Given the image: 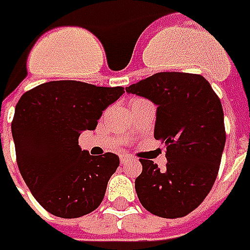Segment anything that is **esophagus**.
Returning a JSON list of instances; mask_svg holds the SVG:
<instances>
[{
    "label": "esophagus",
    "mask_w": 250,
    "mask_h": 250,
    "mask_svg": "<svg viewBox=\"0 0 250 250\" xmlns=\"http://www.w3.org/2000/svg\"><path fill=\"white\" fill-rule=\"evenodd\" d=\"M130 159H132V156H130V155H128V153H121V155H120V162H121V164L128 163Z\"/></svg>",
    "instance_id": "1"
}]
</instances>
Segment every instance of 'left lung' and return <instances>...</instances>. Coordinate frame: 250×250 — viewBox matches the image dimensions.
<instances>
[{
    "label": "left lung",
    "instance_id": "1",
    "mask_svg": "<svg viewBox=\"0 0 250 250\" xmlns=\"http://www.w3.org/2000/svg\"><path fill=\"white\" fill-rule=\"evenodd\" d=\"M157 106L155 139L166 144L167 166L141 159L134 182L141 205L157 217L180 218L201 205L218 175L225 148L224 110L205 78L157 72L126 87Z\"/></svg>",
    "mask_w": 250,
    "mask_h": 250
}]
</instances>
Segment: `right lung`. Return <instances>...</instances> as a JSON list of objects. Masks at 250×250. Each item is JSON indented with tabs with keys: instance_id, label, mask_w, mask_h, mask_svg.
I'll return each instance as SVG.
<instances>
[{
	"instance_id": "right-lung-1",
	"label": "right lung",
	"mask_w": 250,
	"mask_h": 250,
	"mask_svg": "<svg viewBox=\"0 0 250 250\" xmlns=\"http://www.w3.org/2000/svg\"><path fill=\"white\" fill-rule=\"evenodd\" d=\"M124 87H100L79 81H52L22 94L12 121L17 166L42 206L60 218L94 211L120 166L114 153L91 156L78 139L94 130Z\"/></svg>"
}]
</instances>
